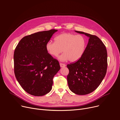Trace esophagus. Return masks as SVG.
Listing matches in <instances>:
<instances>
[{"label":"esophagus","instance_id":"34e87169","mask_svg":"<svg viewBox=\"0 0 120 120\" xmlns=\"http://www.w3.org/2000/svg\"><path fill=\"white\" fill-rule=\"evenodd\" d=\"M60 66L61 68H63L66 67V64H62V63H60Z\"/></svg>","mask_w":120,"mask_h":120}]
</instances>
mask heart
Masks as SVG:
<instances>
[{
    "label": "heart",
    "mask_w": 120,
    "mask_h": 120,
    "mask_svg": "<svg viewBox=\"0 0 120 120\" xmlns=\"http://www.w3.org/2000/svg\"><path fill=\"white\" fill-rule=\"evenodd\" d=\"M54 40L55 41H47L45 49L49 55L53 57H57L63 52L64 53L58 57L61 61H77L85 52L86 41L82 35L63 33L56 37Z\"/></svg>",
    "instance_id": "b5f03b06"
}]
</instances>
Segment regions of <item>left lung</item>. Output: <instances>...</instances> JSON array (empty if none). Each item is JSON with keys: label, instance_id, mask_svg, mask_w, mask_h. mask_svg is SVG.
Listing matches in <instances>:
<instances>
[{"label": "left lung", "instance_id": "1", "mask_svg": "<svg viewBox=\"0 0 120 120\" xmlns=\"http://www.w3.org/2000/svg\"><path fill=\"white\" fill-rule=\"evenodd\" d=\"M76 32L89 38L82 56L77 62L67 65L69 88L80 95L94 91L101 83L107 69V52L103 42L97 36L83 31Z\"/></svg>", "mask_w": 120, "mask_h": 120}]
</instances>
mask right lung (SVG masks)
<instances>
[{
  "label": "right lung",
  "instance_id": "right-lung-1",
  "mask_svg": "<svg viewBox=\"0 0 120 120\" xmlns=\"http://www.w3.org/2000/svg\"><path fill=\"white\" fill-rule=\"evenodd\" d=\"M57 30L39 31L19 41L14 53V73L22 89L35 96L52 90V79L60 69L58 61L48 53L45 45Z\"/></svg>",
  "mask_w": 120,
  "mask_h": 120
}]
</instances>
